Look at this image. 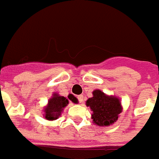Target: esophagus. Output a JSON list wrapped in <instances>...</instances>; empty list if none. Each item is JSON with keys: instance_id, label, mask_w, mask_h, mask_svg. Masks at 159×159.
<instances>
[{"instance_id": "obj_1", "label": "esophagus", "mask_w": 159, "mask_h": 159, "mask_svg": "<svg viewBox=\"0 0 159 159\" xmlns=\"http://www.w3.org/2000/svg\"><path fill=\"white\" fill-rule=\"evenodd\" d=\"M78 99H79V101H80V103H82V102L84 101V96H82V95L78 96Z\"/></svg>"}]
</instances>
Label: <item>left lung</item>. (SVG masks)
I'll return each instance as SVG.
<instances>
[{
    "mask_svg": "<svg viewBox=\"0 0 159 159\" xmlns=\"http://www.w3.org/2000/svg\"><path fill=\"white\" fill-rule=\"evenodd\" d=\"M85 104L92 111V122L99 127H109L116 122L122 111L119 98L107 95L99 89L92 92V97L86 100Z\"/></svg>",
    "mask_w": 159,
    "mask_h": 159,
    "instance_id": "8db88e82",
    "label": "left lung"
}]
</instances>
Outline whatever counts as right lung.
Here are the masks:
<instances>
[{
	"instance_id": "obj_1",
	"label": "right lung",
	"mask_w": 159,
	"mask_h": 159,
	"mask_svg": "<svg viewBox=\"0 0 159 159\" xmlns=\"http://www.w3.org/2000/svg\"><path fill=\"white\" fill-rule=\"evenodd\" d=\"M69 100L73 103H78V99L73 94H69L67 98H65L57 92H54L52 97L48 100L47 105L43 107V118L48 121H55L58 119L63 112L64 108L69 103Z\"/></svg>"
}]
</instances>
